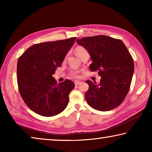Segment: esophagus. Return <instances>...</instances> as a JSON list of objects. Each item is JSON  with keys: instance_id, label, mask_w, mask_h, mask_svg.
I'll return each mask as SVG.
<instances>
[{"instance_id": "1", "label": "esophagus", "mask_w": 152, "mask_h": 152, "mask_svg": "<svg viewBox=\"0 0 152 152\" xmlns=\"http://www.w3.org/2000/svg\"><path fill=\"white\" fill-rule=\"evenodd\" d=\"M79 84H80V81H78V80H76V81H74V84H75L76 86L78 85Z\"/></svg>"}]
</instances>
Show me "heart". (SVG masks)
Segmentation results:
<instances>
[{"label": "heart", "instance_id": "1", "mask_svg": "<svg viewBox=\"0 0 152 152\" xmlns=\"http://www.w3.org/2000/svg\"><path fill=\"white\" fill-rule=\"evenodd\" d=\"M75 51L77 56H78L80 58H82L84 55L89 54L88 50H86L85 48L82 47V46H77L75 48ZM70 77L74 78H80V72L78 70H71L69 74Z\"/></svg>", "mask_w": 152, "mask_h": 152}]
</instances>
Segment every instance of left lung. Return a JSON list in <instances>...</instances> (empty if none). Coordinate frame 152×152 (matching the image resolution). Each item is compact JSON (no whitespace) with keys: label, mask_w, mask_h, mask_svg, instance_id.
I'll list each match as a JSON object with an SVG mask.
<instances>
[{"label":"left lung","mask_w":152,"mask_h":152,"mask_svg":"<svg viewBox=\"0 0 152 152\" xmlns=\"http://www.w3.org/2000/svg\"><path fill=\"white\" fill-rule=\"evenodd\" d=\"M88 50L92 63L91 72L97 71L101 82L86 80L89 88L85 94L88 104L94 109L107 111L117 107L127 96L134 72L132 55L121 40L107 35L77 39Z\"/></svg>","instance_id":"left-lung-1"}]
</instances>
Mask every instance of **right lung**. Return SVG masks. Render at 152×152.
Here are the masks:
<instances>
[{
    "label": "right lung",
    "mask_w": 152,
    "mask_h": 152,
    "mask_svg": "<svg viewBox=\"0 0 152 152\" xmlns=\"http://www.w3.org/2000/svg\"><path fill=\"white\" fill-rule=\"evenodd\" d=\"M76 37L37 43L20 56L17 62L18 88L23 100L33 111L53 117L66 109L75 84L67 79L57 84L53 75L61 65Z\"/></svg>",
    "instance_id": "1"
}]
</instances>
